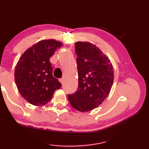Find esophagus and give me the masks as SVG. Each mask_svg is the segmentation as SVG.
<instances>
[{"instance_id":"esophagus-1","label":"esophagus","mask_w":149,"mask_h":149,"mask_svg":"<svg viewBox=\"0 0 149 149\" xmlns=\"http://www.w3.org/2000/svg\"><path fill=\"white\" fill-rule=\"evenodd\" d=\"M59 81H60V82L61 83V84H62V85L64 84V79H63V78H61V79H59Z\"/></svg>"}]
</instances>
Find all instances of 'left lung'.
Instances as JSON below:
<instances>
[{"label":"left lung","mask_w":149,"mask_h":149,"mask_svg":"<svg viewBox=\"0 0 149 149\" xmlns=\"http://www.w3.org/2000/svg\"><path fill=\"white\" fill-rule=\"evenodd\" d=\"M75 46L78 89L68 98L75 110L88 112L101 104L109 95L114 76L113 65L108 57L91 42L78 41Z\"/></svg>","instance_id":"8db88e82"}]
</instances>
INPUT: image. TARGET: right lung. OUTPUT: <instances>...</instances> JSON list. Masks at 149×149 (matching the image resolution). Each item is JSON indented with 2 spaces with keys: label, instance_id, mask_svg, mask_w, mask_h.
Returning <instances> with one entry per match:
<instances>
[{
  "label": "right lung",
  "instance_id": "obj_1",
  "mask_svg": "<svg viewBox=\"0 0 149 149\" xmlns=\"http://www.w3.org/2000/svg\"><path fill=\"white\" fill-rule=\"evenodd\" d=\"M62 45L55 39L41 40L19 58L15 68V82L22 97L30 104L45 105L55 91L61 87V84L52 75L50 58Z\"/></svg>",
  "mask_w": 149,
  "mask_h": 149
}]
</instances>
